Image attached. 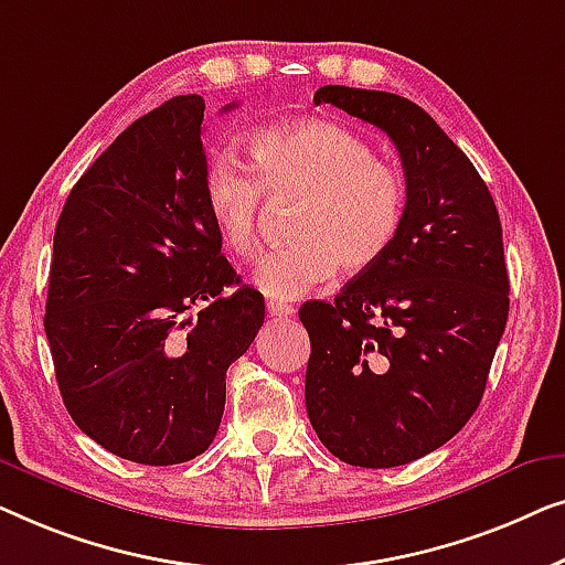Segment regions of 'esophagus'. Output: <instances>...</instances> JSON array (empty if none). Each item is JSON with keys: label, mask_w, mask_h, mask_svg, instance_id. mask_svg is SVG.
I'll return each mask as SVG.
<instances>
[{"label": "esophagus", "mask_w": 565, "mask_h": 565, "mask_svg": "<svg viewBox=\"0 0 565 565\" xmlns=\"http://www.w3.org/2000/svg\"><path fill=\"white\" fill-rule=\"evenodd\" d=\"M266 309H268V315L271 317H289V315H294V307L291 305H286V301H268L266 305Z\"/></svg>", "instance_id": "34e87169"}]
</instances>
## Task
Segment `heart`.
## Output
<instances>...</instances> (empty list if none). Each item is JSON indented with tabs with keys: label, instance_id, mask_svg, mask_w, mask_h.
I'll use <instances>...</instances> for the list:
<instances>
[{
	"label": "heart",
	"instance_id": "1",
	"mask_svg": "<svg viewBox=\"0 0 565 565\" xmlns=\"http://www.w3.org/2000/svg\"><path fill=\"white\" fill-rule=\"evenodd\" d=\"M248 150L259 177L235 153H217L204 171V202L222 245L250 258L266 192L305 200L291 227L297 243L258 260L256 286L266 297L301 299L338 266L369 271L396 243L407 220V181L359 132L330 120L274 122L250 135Z\"/></svg>",
	"mask_w": 565,
	"mask_h": 565
}]
</instances>
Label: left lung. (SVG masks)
Listing matches in <instances>:
<instances>
[{"mask_svg": "<svg viewBox=\"0 0 565 565\" xmlns=\"http://www.w3.org/2000/svg\"><path fill=\"white\" fill-rule=\"evenodd\" d=\"M315 105L384 130L399 150L407 220L335 301H305V399L317 438L351 466H404L479 407L510 315L502 222L468 156L415 102L322 86Z\"/></svg>", "mask_w": 565, "mask_h": 565, "instance_id": "left-lung-1", "label": "left lung"}]
</instances>
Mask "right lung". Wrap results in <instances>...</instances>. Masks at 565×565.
I'll use <instances>...</instances> for the list:
<instances>
[{
  "mask_svg": "<svg viewBox=\"0 0 565 565\" xmlns=\"http://www.w3.org/2000/svg\"><path fill=\"white\" fill-rule=\"evenodd\" d=\"M235 105H227L233 109ZM204 99L173 97L94 161L55 225L45 335L63 404L115 456L173 466L210 448L225 373L264 324L204 202Z\"/></svg>",
  "mask_w": 565,
  "mask_h": 565,
  "instance_id": "1",
  "label": "right lung"
}]
</instances>
